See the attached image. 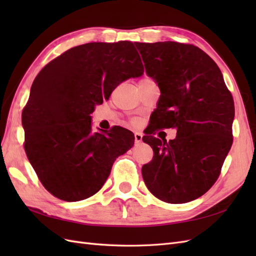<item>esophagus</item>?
Instances as JSON below:
<instances>
[{
	"label": "esophagus",
	"instance_id": "34e87169",
	"mask_svg": "<svg viewBox=\"0 0 256 256\" xmlns=\"http://www.w3.org/2000/svg\"><path fill=\"white\" fill-rule=\"evenodd\" d=\"M142 138H143V134L141 132H136L134 134V142L136 143H141Z\"/></svg>",
	"mask_w": 256,
	"mask_h": 256
}]
</instances>
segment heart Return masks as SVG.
I'll return each instance as SVG.
<instances>
[{
  "label": "heart",
  "instance_id": "heart-1",
  "mask_svg": "<svg viewBox=\"0 0 256 256\" xmlns=\"http://www.w3.org/2000/svg\"><path fill=\"white\" fill-rule=\"evenodd\" d=\"M145 79H150V78H145Z\"/></svg>",
  "mask_w": 256,
  "mask_h": 256
}]
</instances>
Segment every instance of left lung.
Masks as SVG:
<instances>
[{
  "mask_svg": "<svg viewBox=\"0 0 256 256\" xmlns=\"http://www.w3.org/2000/svg\"><path fill=\"white\" fill-rule=\"evenodd\" d=\"M146 72L161 95L143 141L152 160L142 166L146 187L157 198L182 204L202 196L218 180L233 144L234 100L214 60L190 44L136 42ZM176 128L166 142L160 128Z\"/></svg>",
  "mask_w": 256,
  "mask_h": 256,
  "instance_id": "left-lung-1",
  "label": "left lung"
}]
</instances>
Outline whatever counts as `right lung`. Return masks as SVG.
Instances as JSON below:
<instances>
[{
    "mask_svg": "<svg viewBox=\"0 0 256 256\" xmlns=\"http://www.w3.org/2000/svg\"><path fill=\"white\" fill-rule=\"evenodd\" d=\"M144 67L131 42H88L52 60L36 76L22 111L24 150L46 190L66 202L94 196L114 161L134 146L131 131L94 132L90 114Z\"/></svg>",
    "mask_w": 256,
    "mask_h": 256,
    "instance_id": "obj_1",
    "label": "right lung"
}]
</instances>
